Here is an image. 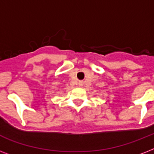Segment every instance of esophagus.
<instances>
[{
  "label": "esophagus",
  "mask_w": 154,
  "mask_h": 154,
  "mask_svg": "<svg viewBox=\"0 0 154 154\" xmlns=\"http://www.w3.org/2000/svg\"><path fill=\"white\" fill-rule=\"evenodd\" d=\"M78 85H79V86H82V85H83V82H80L79 83H78Z\"/></svg>",
  "instance_id": "esophagus-1"
}]
</instances>
